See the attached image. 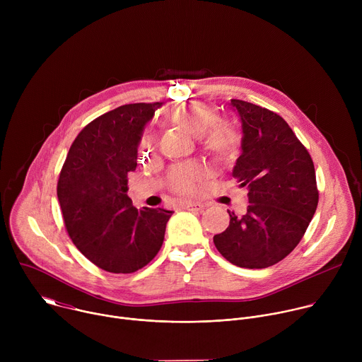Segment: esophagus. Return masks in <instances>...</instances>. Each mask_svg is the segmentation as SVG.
Masks as SVG:
<instances>
[{"label": "esophagus", "mask_w": 362, "mask_h": 362, "mask_svg": "<svg viewBox=\"0 0 362 362\" xmlns=\"http://www.w3.org/2000/svg\"><path fill=\"white\" fill-rule=\"evenodd\" d=\"M185 208L187 211H194V212H200L204 209V204L203 203H199V202H187L185 204Z\"/></svg>", "instance_id": "34e87169"}]
</instances>
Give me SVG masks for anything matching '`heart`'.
Segmentation results:
<instances>
[{
    "label": "heart",
    "instance_id": "obj_1",
    "mask_svg": "<svg viewBox=\"0 0 362 362\" xmlns=\"http://www.w3.org/2000/svg\"><path fill=\"white\" fill-rule=\"evenodd\" d=\"M168 119L186 129L194 137H200L203 147L214 156L226 159L233 156L240 146V134L229 122H216L218 113L203 103H183L168 113ZM206 175L197 165H187L173 170L172 187L177 192H192L194 183Z\"/></svg>",
    "mask_w": 362,
    "mask_h": 362
}]
</instances>
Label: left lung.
I'll return each instance as SVG.
<instances>
[{"instance_id": "left-lung-1", "label": "left lung", "mask_w": 362, "mask_h": 362, "mask_svg": "<svg viewBox=\"0 0 362 362\" xmlns=\"http://www.w3.org/2000/svg\"><path fill=\"white\" fill-rule=\"evenodd\" d=\"M242 123V153L232 176L247 187L245 215L230 214L214 242L239 268L262 269L288 256L302 239L318 206L314 162L288 123L276 113L230 100Z\"/></svg>"}]
</instances>
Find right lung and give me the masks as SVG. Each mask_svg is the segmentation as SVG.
Segmentation results:
<instances>
[{"label":"right lung","mask_w":362,"mask_h":362,"mask_svg":"<svg viewBox=\"0 0 362 362\" xmlns=\"http://www.w3.org/2000/svg\"><path fill=\"white\" fill-rule=\"evenodd\" d=\"M163 103L120 106L73 141L57 183L67 232L90 262L113 274L146 267L162 247L172 211H137L127 196L144 126Z\"/></svg>","instance_id":"1"}]
</instances>
